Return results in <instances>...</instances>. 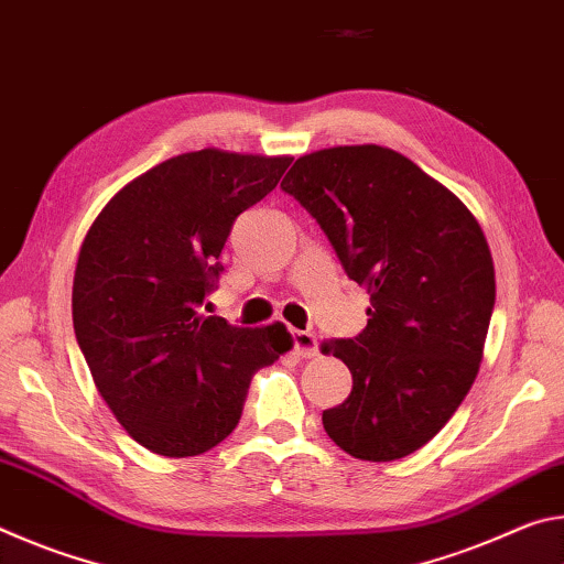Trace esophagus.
<instances>
[{
    "instance_id": "1",
    "label": "esophagus",
    "mask_w": 564,
    "mask_h": 564,
    "mask_svg": "<svg viewBox=\"0 0 564 564\" xmlns=\"http://www.w3.org/2000/svg\"><path fill=\"white\" fill-rule=\"evenodd\" d=\"M293 350L299 358H313L318 356V338L311 330H295L293 333Z\"/></svg>"
}]
</instances>
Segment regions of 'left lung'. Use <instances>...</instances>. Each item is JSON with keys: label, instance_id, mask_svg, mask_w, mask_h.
<instances>
[{"label": "left lung", "instance_id": "left-lung-1", "mask_svg": "<svg viewBox=\"0 0 564 564\" xmlns=\"http://www.w3.org/2000/svg\"><path fill=\"white\" fill-rule=\"evenodd\" d=\"M281 188L370 293L362 333L323 343L352 376L350 395L323 410V427L360 460L415 453L443 431L480 370L495 305L480 224L413 161L376 144L305 154Z\"/></svg>", "mask_w": 564, "mask_h": 564}]
</instances>
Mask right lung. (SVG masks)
<instances>
[{"label": "right lung", "instance_id": "right-lung-1", "mask_svg": "<svg viewBox=\"0 0 564 564\" xmlns=\"http://www.w3.org/2000/svg\"><path fill=\"white\" fill-rule=\"evenodd\" d=\"M291 156L191 151L123 186L84 238L76 343L133 441L166 457L212 451L241 420L248 386L293 338L283 323L204 316L231 226L279 184Z\"/></svg>", "mask_w": 564, "mask_h": 564}]
</instances>
